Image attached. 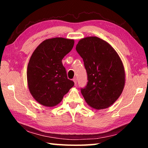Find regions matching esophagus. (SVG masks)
I'll return each instance as SVG.
<instances>
[{
    "instance_id": "obj_1",
    "label": "esophagus",
    "mask_w": 148,
    "mask_h": 148,
    "mask_svg": "<svg viewBox=\"0 0 148 148\" xmlns=\"http://www.w3.org/2000/svg\"><path fill=\"white\" fill-rule=\"evenodd\" d=\"M73 82H74V85H75V86H76V84H77V80H76V78H74V79H73Z\"/></svg>"
}]
</instances>
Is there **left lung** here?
<instances>
[{
	"label": "left lung",
	"mask_w": 148,
	"mask_h": 148,
	"mask_svg": "<svg viewBox=\"0 0 148 148\" xmlns=\"http://www.w3.org/2000/svg\"><path fill=\"white\" fill-rule=\"evenodd\" d=\"M76 49L84 60L87 86L81 89L85 101L96 110L107 108L121 95L125 72L121 58L113 47L97 36L79 40Z\"/></svg>",
	"instance_id": "8db88e82"
}]
</instances>
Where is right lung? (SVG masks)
I'll return each instance as SVG.
<instances>
[{"label":"right lung","mask_w":148,"mask_h":148,"mask_svg":"<svg viewBox=\"0 0 148 148\" xmlns=\"http://www.w3.org/2000/svg\"><path fill=\"white\" fill-rule=\"evenodd\" d=\"M74 44L73 39L49 38L40 44L32 53L27 66V84L39 104L47 107L56 106L74 86L62 63Z\"/></svg>","instance_id":"1"}]
</instances>
